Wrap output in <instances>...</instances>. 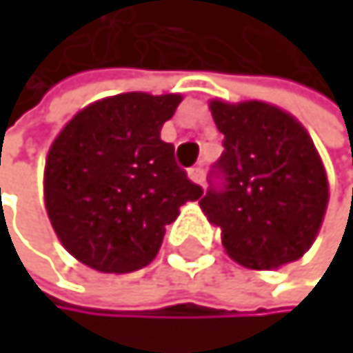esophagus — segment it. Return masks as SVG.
Instances as JSON below:
<instances>
[{"mask_svg":"<svg viewBox=\"0 0 353 353\" xmlns=\"http://www.w3.org/2000/svg\"><path fill=\"white\" fill-rule=\"evenodd\" d=\"M188 178H190L194 184H201V186H203V182H205V169H203L201 165L190 167V169H188Z\"/></svg>","mask_w":353,"mask_h":353,"instance_id":"34e87169","label":"esophagus"}]
</instances>
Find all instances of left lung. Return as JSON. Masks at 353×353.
<instances>
[{
	"mask_svg": "<svg viewBox=\"0 0 353 353\" xmlns=\"http://www.w3.org/2000/svg\"><path fill=\"white\" fill-rule=\"evenodd\" d=\"M224 152L199 201L222 228L226 254L248 269H275L311 248L328 205L322 159L294 116L263 101L210 103Z\"/></svg>",
	"mask_w": 353,
	"mask_h": 353,
	"instance_id": "1",
	"label": "left lung"
}]
</instances>
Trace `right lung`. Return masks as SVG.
I'll return each instance as SVG.
<instances>
[{
	"label": "right lung",
	"instance_id": "1",
	"mask_svg": "<svg viewBox=\"0 0 353 353\" xmlns=\"http://www.w3.org/2000/svg\"><path fill=\"white\" fill-rule=\"evenodd\" d=\"M182 94L125 92L78 112L52 141L44 201L57 237L101 273L145 267L165 226L203 188L188 180L161 129Z\"/></svg>",
	"mask_w": 353,
	"mask_h": 353
}]
</instances>
